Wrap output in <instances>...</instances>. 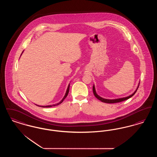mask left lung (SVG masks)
Returning <instances> with one entry per match:
<instances>
[{"label":"left lung","instance_id":"left-lung-1","mask_svg":"<svg viewBox=\"0 0 157 157\" xmlns=\"http://www.w3.org/2000/svg\"><path fill=\"white\" fill-rule=\"evenodd\" d=\"M139 85H140V83H139V84H138V87H137L136 90H135V91L132 94H131V95H129V96H128V97H127L121 98L114 99H105V98H103L99 97V96L97 94V92H96V90H95V86H94H94H93V92H94V94L95 97L97 98L98 99H99V101H102V102L108 103V104L117 103V102H122V101H125V100H127L128 99H129V98L132 97L135 94V92H136V90H137L138 88V87H139Z\"/></svg>","mask_w":157,"mask_h":157}]
</instances>
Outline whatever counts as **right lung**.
I'll use <instances>...</instances> for the list:
<instances>
[{
  "instance_id": "add662e5",
  "label": "right lung",
  "mask_w": 157,
  "mask_h": 157,
  "mask_svg": "<svg viewBox=\"0 0 157 157\" xmlns=\"http://www.w3.org/2000/svg\"><path fill=\"white\" fill-rule=\"evenodd\" d=\"M23 53V52H22ZM22 55V54H21ZM69 86H70V83L69 84V85H68V86H67V92H66V94H65V96H64V97L63 98V99L60 101L59 103H58V104H53L52 105H46V106H39V105H36L37 106H40V107H43V108H49V107H52V106H56V105H59L60 104H61L63 101V100L66 98V97L67 96V94H68V93H69Z\"/></svg>"
}]
</instances>
